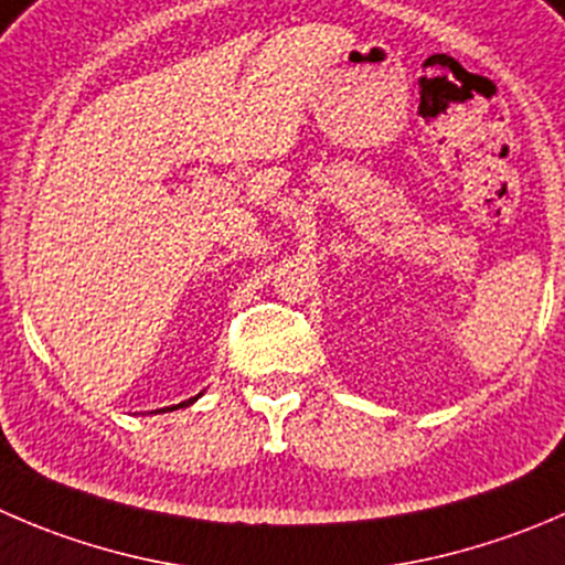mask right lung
Listing matches in <instances>:
<instances>
[{
	"mask_svg": "<svg viewBox=\"0 0 565 565\" xmlns=\"http://www.w3.org/2000/svg\"><path fill=\"white\" fill-rule=\"evenodd\" d=\"M201 394L204 392H199L195 394V397H190V399H184V403H179V405H171V408H157V411H151V414H162V411H173V408H184V405H190V403H195V399L201 397Z\"/></svg>",
	"mask_w": 565,
	"mask_h": 565,
	"instance_id": "right-lung-1",
	"label": "right lung"
}]
</instances>
